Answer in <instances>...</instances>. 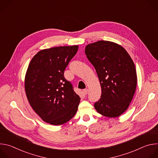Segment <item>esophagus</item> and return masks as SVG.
Listing matches in <instances>:
<instances>
[{
  "label": "esophagus",
  "mask_w": 158,
  "mask_h": 158,
  "mask_svg": "<svg viewBox=\"0 0 158 158\" xmlns=\"http://www.w3.org/2000/svg\"><path fill=\"white\" fill-rule=\"evenodd\" d=\"M87 93H88V89H85L83 90V93H84V94L86 95V94H87Z\"/></svg>",
  "instance_id": "esophagus-1"
}]
</instances>
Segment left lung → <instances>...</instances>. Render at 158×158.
Returning a JSON list of instances; mask_svg holds the SVG:
<instances>
[{
  "label": "left lung",
  "mask_w": 158,
  "mask_h": 158,
  "mask_svg": "<svg viewBox=\"0 0 158 158\" xmlns=\"http://www.w3.org/2000/svg\"><path fill=\"white\" fill-rule=\"evenodd\" d=\"M85 54L96 69L101 96L94 107L99 114L116 118L127 109L135 93L137 75L134 64L119 45L99 40L88 44Z\"/></svg>",
  "instance_id": "1"
}]
</instances>
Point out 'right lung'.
<instances>
[{
	"label": "right lung",
	"instance_id": "right-lung-1",
	"mask_svg": "<svg viewBox=\"0 0 158 158\" xmlns=\"http://www.w3.org/2000/svg\"><path fill=\"white\" fill-rule=\"evenodd\" d=\"M78 46L44 49L32 59L25 77V90L31 107L42 119L61 125L76 114L80 97L64 76Z\"/></svg>",
	"mask_w": 158,
	"mask_h": 158
}]
</instances>
